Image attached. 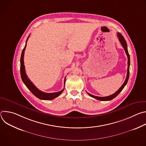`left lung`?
<instances>
[{
  "label": "left lung",
  "mask_w": 146,
  "mask_h": 146,
  "mask_svg": "<svg viewBox=\"0 0 146 146\" xmlns=\"http://www.w3.org/2000/svg\"><path fill=\"white\" fill-rule=\"evenodd\" d=\"M117 36L118 37V39L120 41V43L122 45V46L123 47L124 50L125 51V52H126V54L127 55V57H128V72H127V78L125 79V80L123 84L121 86V87L119 88V90L116 91L114 94L110 95V96H105V97H100V96H95V95H92L89 93H88V94L96 99H98L99 100H101V101H107V100H112L113 99H114V98H115L121 92V91L123 90V88H124V87L126 86V84H127V82L128 81V79H129V66H130V56H129V54L128 53V47H127V42L125 40L124 37H123V36L120 33H117Z\"/></svg>",
  "instance_id": "8db88e82"
}]
</instances>
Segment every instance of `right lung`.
<instances>
[{"label":"right lung","mask_w":146,"mask_h":146,"mask_svg":"<svg viewBox=\"0 0 146 146\" xmlns=\"http://www.w3.org/2000/svg\"><path fill=\"white\" fill-rule=\"evenodd\" d=\"M29 37V36H28V37ZM28 37L27 38V40L28 39ZM26 46H27V42H26L25 47L24 48V49L22 51L21 56V60H20V64H21L20 72H21V76L23 81L24 82V83L27 86V87L29 89V90L37 98L41 99V100H50L54 99V98L59 96L62 93V92L64 91V89L61 90L60 91L57 92L46 93V92L41 91L40 90H39L38 88H37L35 86V85L29 79V78L28 77V76L25 73V69L24 62V51H25V50L26 48ZM65 80H66V77H65V80H64V84H65Z\"/></svg>","instance_id":"1"}]
</instances>
